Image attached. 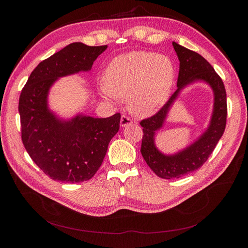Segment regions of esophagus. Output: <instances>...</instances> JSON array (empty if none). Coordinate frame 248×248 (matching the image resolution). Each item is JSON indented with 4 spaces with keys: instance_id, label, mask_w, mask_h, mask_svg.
<instances>
[{
    "instance_id": "1",
    "label": "esophagus",
    "mask_w": 248,
    "mask_h": 248,
    "mask_svg": "<svg viewBox=\"0 0 248 248\" xmlns=\"http://www.w3.org/2000/svg\"><path fill=\"white\" fill-rule=\"evenodd\" d=\"M130 124H132V120L129 117L123 115L121 117V121H120V125H121L122 127H126V126H128Z\"/></svg>"
}]
</instances>
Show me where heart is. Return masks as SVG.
<instances>
[{"label": "heart", "mask_w": 248, "mask_h": 248, "mask_svg": "<svg viewBox=\"0 0 248 248\" xmlns=\"http://www.w3.org/2000/svg\"><path fill=\"white\" fill-rule=\"evenodd\" d=\"M175 78L171 60L147 50L130 51L116 58L103 74L102 96L116 102L126 98L138 117H150L164 106Z\"/></svg>", "instance_id": "b5f03b06"}]
</instances>
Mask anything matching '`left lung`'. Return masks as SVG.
Instances as JSON below:
<instances>
[{"mask_svg": "<svg viewBox=\"0 0 248 248\" xmlns=\"http://www.w3.org/2000/svg\"><path fill=\"white\" fill-rule=\"evenodd\" d=\"M172 46L180 62L178 89L158 112L140 121L144 131L140 153L150 169L162 179L181 178L197 170L207 161L226 129L228 112L226 89L213 67L198 52L176 42H172ZM199 81L206 82L214 91V111L209 126L189 146L174 155H164L155 145V132L163 126L170 108L182 90Z\"/></svg>", "mask_w": 248, "mask_h": 248, "instance_id": "obj_1", "label": "left lung"}]
</instances>
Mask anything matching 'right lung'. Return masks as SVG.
I'll use <instances>...</instances> for the list:
<instances>
[{"mask_svg": "<svg viewBox=\"0 0 248 248\" xmlns=\"http://www.w3.org/2000/svg\"><path fill=\"white\" fill-rule=\"evenodd\" d=\"M107 48L71 43L39 63L21 90L18 111L22 144L32 160L55 181L78 183L91 179L119 131L120 114L108 118L78 114L64 120L48 108L51 86L60 78L91 70Z\"/></svg>", "mask_w": 248, "mask_h": 248, "instance_id": "1", "label": "right lung"}]
</instances>
